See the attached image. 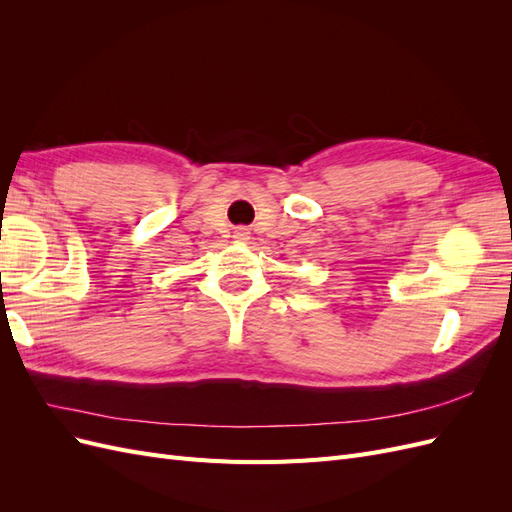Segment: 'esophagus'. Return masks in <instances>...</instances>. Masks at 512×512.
<instances>
[{"label":"esophagus","mask_w":512,"mask_h":512,"mask_svg":"<svg viewBox=\"0 0 512 512\" xmlns=\"http://www.w3.org/2000/svg\"><path fill=\"white\" fill-rule=\"evenodd\" d=\"M250 228H245V226H239V228H235V239L237 241H241V243H245V241H250Z\"/></svg>","instance_id":"esophagus-1"}]
</instances>
